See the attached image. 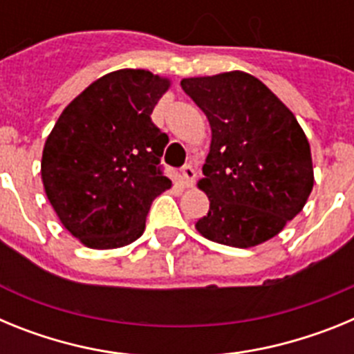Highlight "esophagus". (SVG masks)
<instances>
[{
  "label": "esophagus",
  "mask_w": 354,
  "mask_h": 354,
  "mask_svg": "<svg viewBox=\"0 0 354 354\" xmlns=\"http://www.w3.org/2000/svg\"><path fill=\"white\" fill-rule=\"evenodd\" d=\"M180 174H183L184 186H186V187L193 186V183H195V179H196L195 168H193L192 165H184V167L180 168Z\"/></svg>",
  "instance_id": "1"
}]
</instances>
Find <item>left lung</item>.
I'll list each match as a JSON object with an SVG mask.
<instances>
[{"mask_svg":"<svg viewBox=\"0 0 354 354\" xmlns=\"http://www.w3.org/2000/svg\"><path fill=\"white\" fill-rule=\"evenodd\" d=\"M180 86L212 131L198 183L211 204L196 230L234 248L274 237L301 211L314 186L310 145L296 117L246 72L187 77Z\"/></svg>","mask_w":354,"mask_h":354,"instance_id":"1","label":"left lung"}]
</instances>
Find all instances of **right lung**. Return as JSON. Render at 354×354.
<instances>
[{
  "label": "right lung",
  "instance_id": "obj_1",
  "mask_svg": "<svg viewBox=\"0 0 354 354\" xmlns=\"http://www.w3.org/2000/svg\"><path fill=\"white\" fill-rule=\"evenodd\" d=\"M168 86L142 68L106 74L64 109L46 140V195L83 245L136 241L154 198L171 187L161 167L168 136L150 118Z\"/></svg>",
  "mask_w": 354,
  "mask_h": 354
}]
</instances>
